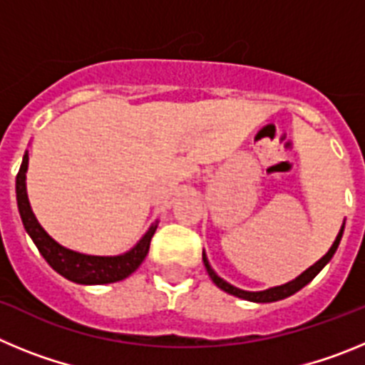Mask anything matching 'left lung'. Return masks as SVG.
I'll list each match as a JSON object with an SVG mask.
<instances>
[{"label":"left lung","mask_w":365,"mask_h":365,"mask_svg":"<svg viewBox=\"0 0 365 365\" xmlns=\"http://www.w3.org/2000/svg\"><path fill=\"white\" fill-rule=\"evenodd\" d=\"M344 228H346V221L341 222L340 232H338L336 240H334V243L331 245V248L327 250V254L316 261L314 265L309 267L307 270H303L298 278H294L292 282H287V283H283V285H278V287H270V289H265V291H256V292H254V291H243V289H237V287L230 285L228 282H225L222 278H219L217 274H215V270L210 267V261H208V257H206L205 250H202V261H205V267H206V272H208V276H210L212 282H214L215 285L221 289V291L228 292V294H232V296H237V298H241V299H247V302H254V303L279 302V299L289 298V296H292L294 292H298L299 289H303V287L307 285V283H311L312 279L316 278V274L320 272V270L324 269L325 265H327L329 261H331V257L334 256V252H336L338 245H340L341 234H344Z\"/></svg>","instance_id":"8db88e82"}]
</instances>
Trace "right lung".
<instances>
[{"instance_id": "add662e5", "label": "right lung", "mask_w": 365, "mask_h": 365, "mask_svg": "<svg viewBox=\"0 0 365 365\" xmlns=\"http://www.w3.org/2000/svg\"><path fill=\"white\" fill-rule=\"evenodd\" d=\"M27 168H29V151H25L19 172L16 175V201H18V210L21 222H24L25 232L29 234L34 245L38 247L45 261L56 270L60 276L80 285H104V283H115L125 279L135 272L148 256L150 250V241L153 237L159 221H155L146 234L137 241L133 248L128 252L118 254V256H91V254H82L71 248L62 247L54 241L47 232L43 230L36 215L32 212L31 202L27 195Z\"/></svg>"}]
</instances>
